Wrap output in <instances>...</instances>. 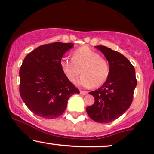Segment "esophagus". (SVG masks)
Masks as SVG:
<instances>
[{
  "instance_id": "1",
  "label": "esophagus",
  "mask_w": 154,
  "mask_h": 154,
  "mask_svg": "<svg viewBox=\"0 0 154 154\" xmlns=\"http://www.w3.org/2000/svg\"><path fill=\"white\" fill-rule=\"evenodd\" d=\"M80 94H82V95H86V94H88V92L87 91H80Z\"/></svg>"
}]
</instances>
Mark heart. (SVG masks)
Here are the masks:
<instances>
[{"label": "heart", "mask_w": 154, "mask_h": 154, "mask_svg": "<svg viewBox=\"0 0 154 154\" xmlns=\"http://www.w3.org/2000/svg\"><path fill=\"white\" fill-rule=\"evenodd\" d=\"M60 66L63 74L72 82H75L81 70L82 75L78 84L85 88L102 85L109 74V66L107 60L87 46L76 49L72 52V59L62 58Z\"/></svg>", "instance_id": "heart-1"}]
</instances>
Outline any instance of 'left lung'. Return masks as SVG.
I'll return each mask as SVG.
<instances>
[{
  "label": "left lung",
  "mask_w": 154,
  "mask_h": 154,
  "mask_svg": "<svg viewBox=\"0 0 154 154\" xmlns=\"http://www.w3.org/2000/svg\"><path fill=\"white\" fill-rule=\"evenodd\" d=\"M107 59L109 74L104 85L89 93L95 99L93 105L86 107L94 121L107 124L123 115L133 100L137 81L135 69L124 55L105 46H96Z\"/></svg>",
  "instance_id": "obj_1"
}]
</instances>
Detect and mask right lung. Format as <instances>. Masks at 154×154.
<instances>
[{
  "mask_svg": "<svg viewBox=\"0 0 154 154\" xmlns=\"http://www.w3.org/2000/svg\"><path fill=\"white\" fill-rule=\"evenodd\" d=\"M72 43L43 45L30 52L20 69V94L25 105L42 118H58L65 111L71 96L80 91L69 81L60 66Z\"/></svg>",
  "mask_w": 154,
  "mask_h": 154,
  "instance_id": "obj_1",
  "label": "right lung"
}]
</instances>
